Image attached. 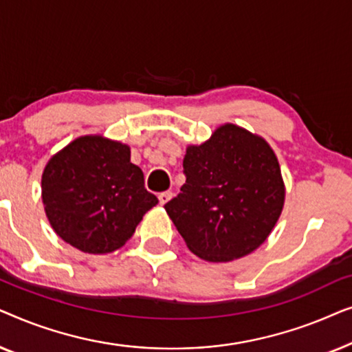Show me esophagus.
Returning a JSON list of instances; mask_svg holds the SVG:
<instances>
[{
    "label": "esophagus",
    "mask_w": 352,
    "mask_h": 352,
    "mask_svg": "<svg viewBox=\"0 0 352 352\" xmlns=\"http://www.w3.org/2000/svg\"><path fill=\"white\" fill-rule=\"evenodd\" d=\"M173 199V192L171 190H166V192H162V194H158V201H160V205H165L168 204Z\"/></svg>",
    "instance_id": "1"
}]
</instances>
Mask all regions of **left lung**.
Returning <instances> with one entry per match:
<instances>
[{"label": "left lung", "mask_w": 352, "mask_h": 352, "mask_svg": "<svg viewBox=\"0 0 352 352\" xmlns=\"http://www.w3.org/2000/svg\"><path fill=\"white\" fill-rule=\"evenodd\" d=\"M186 182L165 210L189 250L211 263L256 250L282 213L285 187L276 153L247 129L224 124L187 147Z\"/></svg>", "instance_id": "1"}]
</instances>
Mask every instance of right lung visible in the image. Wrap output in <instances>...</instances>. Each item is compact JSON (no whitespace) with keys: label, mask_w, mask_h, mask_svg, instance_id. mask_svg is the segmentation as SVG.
I'll return each mask as SVG.
<instances>
[{"label":"right lung","mask_w":352,"mask_h":352,"mask_svg":"<svg viewBox=\"0 0 352 352\" xmlns=\"http://www.w3.org/2000/svg\"><path fill=\"white\" fill-rule=\"evenodd\" d=\"M47 219L62 240L85 253L123 247L157 197L144 187L129 147L100 136L75 139L51 158L41 177Z\"/></svg>","instance_id":"1"}]
</instances>
